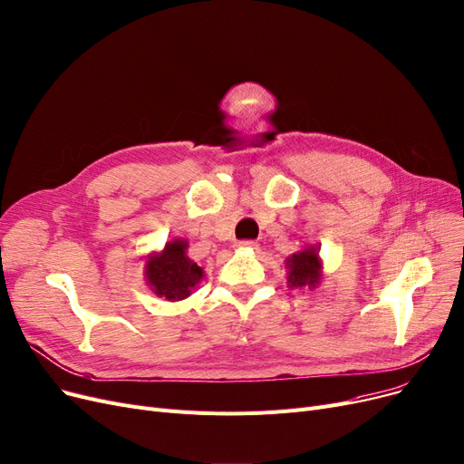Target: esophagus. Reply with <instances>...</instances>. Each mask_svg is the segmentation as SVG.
<instances>
[{
  "mask_svg": "<svg viewBox=\"0 0 464 464\" xmlns=\"http://www.w3.org/2000/svg\"><path fill=\"white\" fill-rule=\"evenodd\" d=\"M237 246H238V248H256L257 243H256V240H240V243H238Z\"/></svg>",
  "mask_w": 464,
  "mask_h": 464,
  "instance_id": "obj_1",
  "label": "esophagus"
}]
</instances>
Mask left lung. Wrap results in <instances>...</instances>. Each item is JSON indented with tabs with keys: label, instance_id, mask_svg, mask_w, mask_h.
<instances>
[{
	"label": "left lung",
	"instance_id": "8db88e82",
	"mask_svg": "<svg viewBox=\"0 0 464 464\" xmlns=\"http://www.w3.org/2000/svg\"><path fill=\"white\" fill-rule=\"evenodd\" d=\"M286 267L290 288H316L322 278V261L318 257V248L307 246L301 252L292 254L286 259Z\"/></svg>",
	"mask_w": 464,
	"mask_h": 464
}]
</instances>
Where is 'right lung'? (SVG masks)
I'll list each match as a JSON object with an SVG mask.
<instances>
[{
  "mask_svg": "<svg viewBox=\"0 0 464 464\" xmlns=\"http://www.w3.org/2000/svg\"><path fill=\"white\" fill-rule=\"evenodd\" d=\"M188 240L174 238L159 254H151L146 261V280L150 288L169 301L186 299L203 278L198 267L186 254Z\"/></svg>",
  "mask_w": 464,
  "mask_h": 464,
  "instance_id": "obj_1",
  "label": "right lung"
}]
</instances>
